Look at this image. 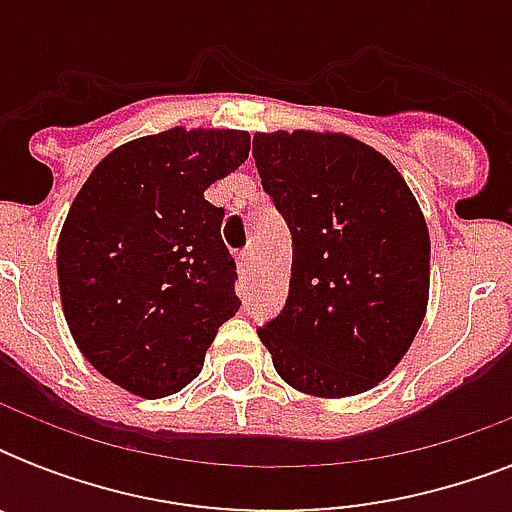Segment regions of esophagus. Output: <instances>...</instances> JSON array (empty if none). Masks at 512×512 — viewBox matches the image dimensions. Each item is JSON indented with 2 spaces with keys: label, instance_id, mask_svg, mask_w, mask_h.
I'll return each instance as SVG.
<instances>
[{
  "label": "esophagus",
  "instance_id": "esophagus-1",
  "mask_svg": "<svg viewBox=\"0 0 512 512\" xmlns=\"http://www.w3.org/2000/svg\"><path fill=\"white\" fill-rule=\"evenodd\" d=\"M252 263H255V252H252V249H241V252H239L241 273L252 271Z\"/></svg>",
  "mask_w": 512,
  "mask_h": 512
}]
</instances>
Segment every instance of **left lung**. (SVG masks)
Listing matches in <instances>:
<instances>
[{
  "label": "left lung",
  "mask_w": 512,
  "mask_h": 512,
  "mask_svg": "<svg viewBox=\"0 0 512 512\" xmlns=\"http://www.w3.org/2000/svg\"><path fill=\"white\" fill-rule=\"evenodd\" d=\"M252 156L292 233L287 303L257 335L292 388L364 393L393 372L425 319L420 204L380 151L348 135L260 132Z\"/></svg>",
  "instance_id": "8db88e82"
}]
</instances>
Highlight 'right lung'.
<instances>
[{
	"label": "right lung",
	"instance_id": "obj_1",
	"mask_svg": "<svg viewBox=\"0 0 512 512\" xmlns=\"http://www.w3.org/2000/svg\"><path fill=\"white\" fill-rule=\"evenodd\" d=\"M247 156V132L175 127L111 151L76 193L58 241L60 300L84 358L119 388L183 390L239 311L225 209L204 191Z\"/></svg>",
	"mask_w": 512,
	"mask_h": 512
}]
</instances>
